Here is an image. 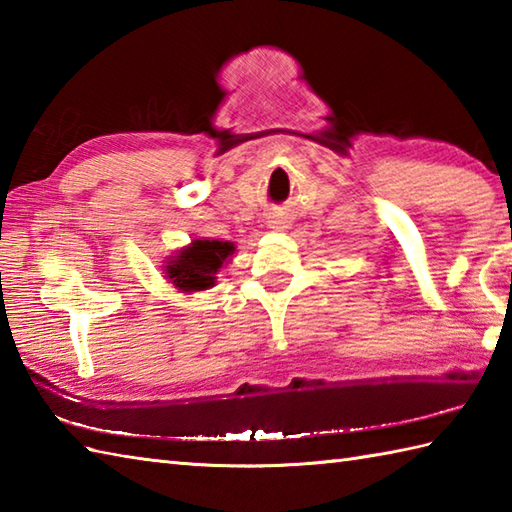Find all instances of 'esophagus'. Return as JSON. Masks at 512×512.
Wrapping results in <instances>:
<instances>
[{"mask_svg":"<svg viewBox=\"0 0 512 512\" xmlns=\"http://www.w3.org/2000/svg\"><path fill=\"white\" fill-rule=\"evenodd\" d=\"M270 224H273L275 228H279L281 224H286V222H284V217H279V215H275V217H270Z\"/></svg>","mask_w":512,"mask_h":512,"instance_id":"1","label":"esophagus"}]
</instances>
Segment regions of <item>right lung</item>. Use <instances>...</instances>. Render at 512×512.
I'll list each match as a JSON object with an SVG mask.
<instances>
[{"label": "right lung", "instance_id": "add662e5", "mask_svg": "<svg viewBox=\"0 0 512 512\" xmlns=\"http://www.w3.org/2000/svg\"><path fill=\"white\" fill-rule=\"evenodd\" d=\"M235 246L220 239H193L189 248L167 262V277L180 290H206L213 286L215 273L222 268L228 257L233 255Z\"/></svg>", "mask_w": 512, "mask_h": 512}]
</instances>
